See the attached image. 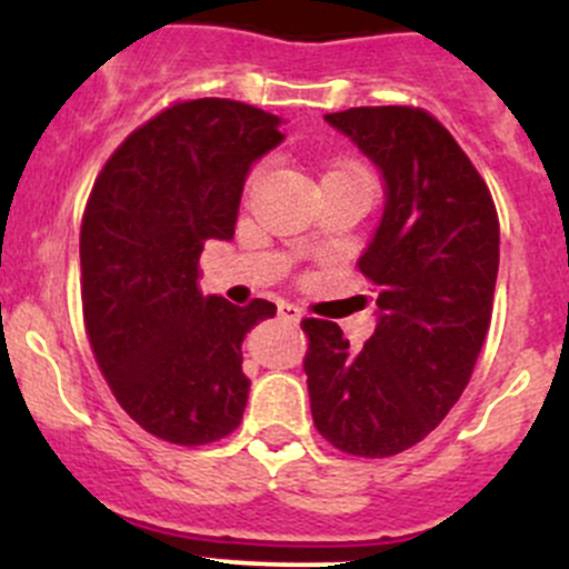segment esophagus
I'll list each match as a JSON object with an SVG mask.
<instances>
[{"label": "esophagus", "mask_w": 569, "mask_h": 569, "mask_svg": "<svg viewBox=\"0 0 569 569\" xmlns=\"http://www.w3.org/2000/svg\"><path fill=\"white\" fill-rule=\"evenodd\" d=\"M278 313H280V319H286V321H300L302 319V311L297 306H291V302H283V306L278 308Z\"/></svg>", "instance_id": "obj_1"}]
</instances>
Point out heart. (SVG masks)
<instances>
[{"mask_svg": "<svg viewBox=\"0 0 569 569\" xmlns=\"http://www.w3.org/2000/svg\"><path fill=\"white\" fill-rule=\"evenodd\" d=\"M352 173H363V170L355 168V164H341V168H332L327 176H352Z\"/></svg>", "mask_w": 569, "mask_h": 569, "instance_id": "1", "label": "heart"}]
</instances>
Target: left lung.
<instances>
[{
  "label": "left lung",
  "instance_id": "8db88e82",
  "mask_svg": "<svg viewBox=\"0 0 569 569\" xmlns=\"http://www.w3.org/2000/svg\"><path fill=\"white\" fill-rule=\"evenodd\" d=\"M386 181L358 267L377 286L375 336L349 349L336 321L306 319L319 435L355 457L421 443L457 405L485 343L498 278L490 189L455 137L416 107L325 114Z\"/></svg>",
  "mask_w": 569,
  "mask_h": 569
}]
</instances>
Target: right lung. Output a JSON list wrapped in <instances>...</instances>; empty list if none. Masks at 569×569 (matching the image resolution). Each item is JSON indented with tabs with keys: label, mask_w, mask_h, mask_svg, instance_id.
Returning a JSON list of instances; mask_svg holds the SVG:
<instances>
[{
	"label": "right lung",
	"mask_w": 569,
	"mask_h": 569,
	"mask_svg": "<svg viewBox=\"0 0 569 569\" xmlns=\"http://www.w3.org/2000/svg\"><path fill=\"white\" fill-rule=\"evenodd\" d=\"M280 123L242 101H181L131 131L90 192L79 237L90 347L118 405L168 443H214L242 421V341L278 308L203 297L198 261L209 239H233L244 181L283 142Z\"/></svg>",
	"instance_id": "1"
}]
</instances>
